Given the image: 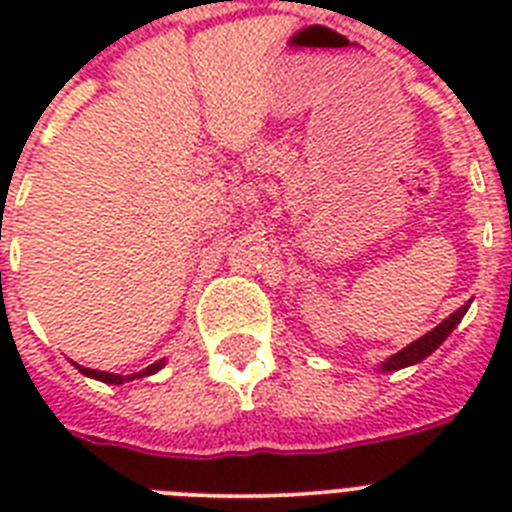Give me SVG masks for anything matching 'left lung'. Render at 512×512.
I'll list each match as a JSON object with an SVG mask.
<instances>
[{"label":"left lung","instance_id":"left-lung-1","mask_svg":"<svg viewBox=\"0 0 512 512\" xmlns=\"http://www.w3.org/2000/svg\"><path fill=\"white\" fill-rule=\"evenodd\" d=\"M467 310H469V302L467 305H461L456 312H451L449 318L441 320V323H438L433 330H428L423 338H418V341H413L410 346L402 348V351L392 354L387 361H382L379 372H397V369H405V366L420 364L425 356H431L433 351H436V348L451 336V330L461 323V318L467 315Z\"/></svg>","mask_w":512,"mask_h":512}]
</instances>
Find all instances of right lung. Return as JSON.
I'll list each match as a JSON object with an SVG mask.
<instances>
[{
	"mask_svg": "<svg viewBox=\"0 0 512 512\" xmlns=\"http://www.w3.org/2000/svg\"><path fill=\"white\" fill-rule=\"evenodd\" d=\"M164 364H166V361L161 359V361H156V364L146 366L143 372H135V374H128V377H122V374L99 372V369H87V366H79L74 361V366L79 369L81 374H84V377H92V379H97V382H104V384H125V382H133V379H138V377H151V374H156L158 369H164Z\"/></svg>",
	"mask_w": 512,
	"mask_h": 512,
	"instance_id": "add662e5",
	"label": "right lung"
}]
</instances>
